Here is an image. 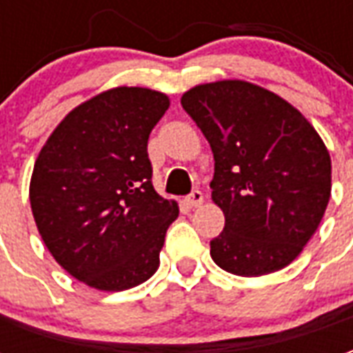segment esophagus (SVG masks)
<instances>
[{"mask_svg":"<svg viewBox=\"0 0 353 353\" xmlns=\"http://www.w3.org/2000/svg\"><path fill=\"white\" fill-rule=\"evenodd\" d=\"M185 200H187V204H189L191 208H199L200 204L204 202V194H202V191H199V189H196V191H192Z\"/></svg>","mask_w":353,"mask_h":353,"instance_id":"obj_1","label":"esophagus"}]
</instances>
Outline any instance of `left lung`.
<instances>
[{"label": "left lung", "instance_id": "obj_1", "mask_svg": "<svg viewBox=\"0 0 353 353\" xmlns=\"http://www.w3.org/2000/svg\"><path fill=\"white\" fill-rule=\"evenodd\" d=\"M181 105L214 151L212 199L225 229L210 242L215 265L263 276L303 252L331 196V157L291 103L245 81L199 85Z\"/></svg>", "mask_w": 353, "mask_h": 353}]
</instances>
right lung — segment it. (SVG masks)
I'll list each match as a JSON object with an SVG mask.
<instances>
[{
	"instance_id": "right-lung-1",
	"label": "right lung",
	"mask_w": 353,
	"mask_h": 353,
	"mask_svg": "<svg viewBox=\"0 0 353 353\" xmlns=\"http://www.w3.org/2000/svg\"><path fill=\"white\" fill-rule=\"evenodd\" d=\"M166 94L119 87L81 103L37 157L30 204L43 242L73 278L124 291L159 268L177 204L153 187L147 139Z\"/></svg>"
}]
</instances>
